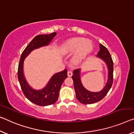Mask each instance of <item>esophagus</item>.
<instances>
[{
    "label": "esophagus",
    "mask_w": 134,
    "mask_h": 134,
    "mask_svg": "<svg viewBox=\"0 0 134 134\" xmlns=\"http://www.w3.org/2000/svg\"><path fill=\"white\" fill-rule=\"evenodd\" d=\"M72 75V72L71 71H68V77H71Z\"/></svg>",
    "instance_id": "obj_1"
}]
</instances>
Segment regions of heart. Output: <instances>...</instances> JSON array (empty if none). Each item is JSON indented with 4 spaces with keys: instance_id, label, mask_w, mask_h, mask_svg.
<instances>
[{
    "instance_id": "b5f03b06",
    "label": "heart",
    "mask_w": 134,
    "mask_h": 134,
    "mask_svg": "<svg viewBox=\"0 0 134 134\" xmlns=\"http://www.w3.org/2000/svg\"><path fill=\"white\" fill-rule=\"evenodd\" d=\"M92 50V44L90 41L83 38L70 39L63 43L61 50L63 54H72L77 52L74 57V62L79 63L83 60Z\"/></svg>"
}]
</instances>
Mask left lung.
<instances>
[{
  "label": "left lung",
  "instance_id": "left-lung-1",
  "mask_svg": "<svg viewBox=\"0 0 134 134\" xmlns=\"http://www.w3.org/2000/svg\"><path fill=\"white\" fill-rule=\"evenodd\" d=\"M100 50L97 56L101 58L107 65L108 69V81L104 88L99 92H91L88 91L82 85L80 76V69H75L73 72L72 80L74 89L76 93V98L82 104H91L97 102L102 99L111 87L113 83V61L110 53L107 48L100 44Z\"/></svg>",
  "mask_w": 134,
  "mask_h": 134
}]
</instances>
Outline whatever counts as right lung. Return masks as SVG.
Returning <instances> with one entry per match:
<instances>
[{"label":"right lung","instance_id":"obj_1","mask_svg":"<svg viewBox=\"0 0 134 134\" xmlns=\"http://www.w3.org/2000/svg\"><path fill=\"white\" fill-rule=\"evenodd\" d=\"M56 35L54 32L49 35H40L35 37L23 51L18 68V79L24 96L34 104L40 106L53 104L59 98V91L63 82L68 77L67 69L54 74L44 88L35 90L30 87L24 79L23 74L24 60L34 49L47 46Z\"/></svg>","mask_w":134,"mask_h":134}]
</instances>
